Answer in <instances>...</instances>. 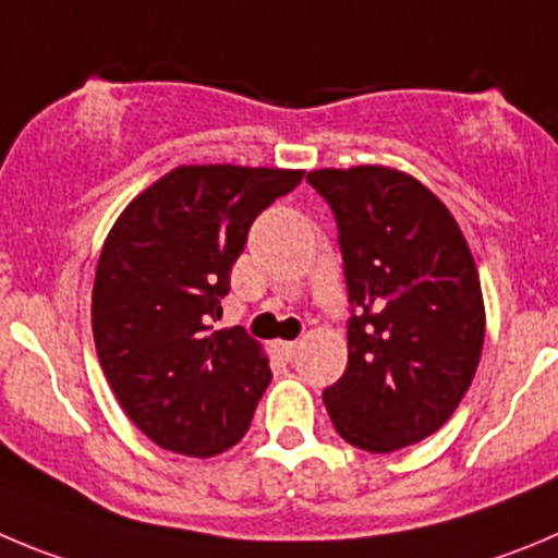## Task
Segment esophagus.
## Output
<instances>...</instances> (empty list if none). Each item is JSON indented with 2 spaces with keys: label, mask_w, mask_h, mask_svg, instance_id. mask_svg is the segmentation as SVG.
Wrapping results in <instances>:
<instances>
[{
  "label": "esophagus",
  "mask_w": 558,
  "mask_h": 558,
  "mask_svg": "<svg viewBox=\"0 0 558 558\" xmlns=\"http://www.w3.org/2000/svg\"><path fill=\"white\" fill-rule=\"evenodd\" d=\"M275 350H278L280 357L291 361V357L296 355V350H300V343H296V341H278V343H275Z\"/></svg>",
  "instance_id": "34e87169"
}]
</instances>
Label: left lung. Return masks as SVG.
<instances>
[{"mask_svg":"<svg viewBox=\"0 0 558 558\" xmlns=\"http://www.w3.org/2000/svg\"><path fill=\"white\" fill-rule=\"evenodd\" d=\"M330 203L352 319L350 361L322 393L332 426L372 454L437 432L471 388L484 343L476 262L440 197L383 165L311 170Z\"/></svg>","mask_w":558,"mask_h":558,"instance_id":"left-lung-1","label":"left lung"}]
</instances>
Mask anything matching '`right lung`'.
Returning a JSON list of instances; mask_svg holds the SVG:
<instances>
[{"mask_svg": "<svg viewBox=\"0 0 558 558\" xmlns=\"http://www.w3.org/2000/svg\"><path fill=\"white\" fill-rule=\"evenodd\" d=\"M303 170L181 165L114 220L93 283V338L114 399L186 457L236 446L272 372L242 327L211 330L253 220Z\"/></svg>", "mask_w": 558, "mask_h": 558, "instance_id": "add662e5", "label": "right lung"}]
</instances>
